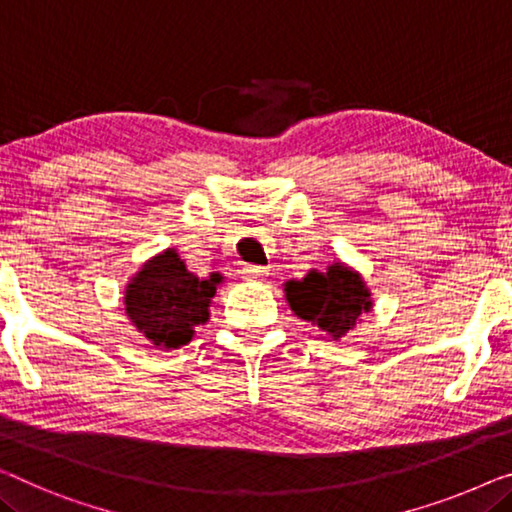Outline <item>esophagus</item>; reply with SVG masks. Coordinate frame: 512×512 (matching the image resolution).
<instances>
[{"mask_svg":"<svg viewBox=\"0 0 512 512\" xmlns=\"http://www.w3.org/2000/svg\"><path fill=\"white\" fill-rule=\"evenodd\" d=\"M269 276V271L264 269V266H243V278L246 280H264Z\"/></svg>","mask_w":512,"mask_h":512,"instance_id":"1","label":"esophagus"}]
</instances>
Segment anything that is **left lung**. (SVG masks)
<instances>
[{
	"label": "left lung",
	"mask_w": 512,
	"mask_h": 512,
	"mask_svg": "<svg viewBox=\"0 0 512 512\" xmlns=\"http://www.w3.org/2000/svg\"><path fill=\"white\" fill-rule=\"evenodd\" d=\"M287 305L303 322L331 340H342L372 310V292L354 266L333 259L326 271L310 269L303 278L282 282Z\"/></svg>",
	"instance_id": "8db88e82"
}]
</instances>
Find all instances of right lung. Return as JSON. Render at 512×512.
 <instances>
[{"instance_id":"obj_1","label":"right lung","mask_w":512,"mask_h":512,"mask_svg":"<svg viewBox=\"0 0 512 512\" xmlns=\"http://www.w3.org/2000/svg\"><path fill=\"white\" fill-rule=\"evenodd\" d=\"M225 276L211 271L195 276L174 248L142 262L124 287V312L156 349H179L195 338V329L211 317V301Z\"/></svg>"}]
</instances>
